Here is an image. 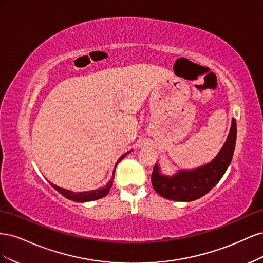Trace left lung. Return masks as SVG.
<instances>
[{
    "label": "left lung",
    "instance_id": "left-lung-1",
    "mask_svg": "<svg viewBox=\"0 0 263 263\" xmlns=\"http://www.w3.org/2000/svg\"><path fill=\"white\" fill-rule=\"evenodd\" d=\"M237 126L232 121L229 134L217 156L209 163L191 170H179L172 176L161 172L158 163L151 174V183L156 192L172 201L191 202L202 197L217 184L224 176L234 156Z\"/></svg>",
    "mask_w": 263,
    "mask_h": 263
}]
</instances>
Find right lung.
Listing matches in <instances>:
<instances>
[{
    "label": "right lung",
    "mask_w": 263,
    "mask_h": 263,
    "mask_svg": "<svg viewBox=\"0 0 263 263\" xmlns=\"http://www.w3.org/2000/svg\"><path fill=\"white\" fill-rule=\"evenodd\" d=\"M129 153H130V151H128V153H126L125 155H123L121 158H119L117 163L121 161L124 157L128 155ZM117 163H116V165H117ZM116 165H115V168H116ZM115 168H114V173H115ZM114 173H113V178H114ZM113 178L107 182V184L105 186L100 187L98 190L85 191V192H73V191L66 190V189H62V187L54 185V184H52L51 182H50V184L54 190H57L61 195H63L66 198H68V200L74 201V202H90V201L99 200V198L104 197L105 195L108 194L110 187H112V185H113Z\"/></svg>",
    "instance_id": "add662e5"
}]
</instances>
